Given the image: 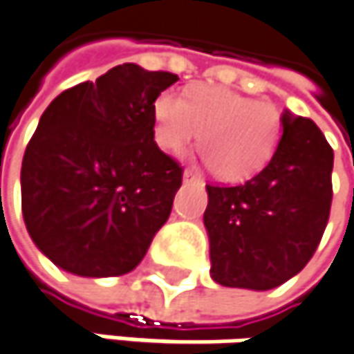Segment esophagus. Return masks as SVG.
I'll list each match as a JSON object with an SVG mask.
<instances>
[{
    "instance_id": "1",
    "label": "esophagus",
    "mask_w": 354,
    "mask_h": 354,
    "mask_svg": "<svg viewBox=\"0 0 354 354\" xmlns=\"http://www.w3.org/2000/svg\"><path fill=\"white\" fill-rule=\"evenodd\" d=\"M182 180H184V182L188 184V182H196L198 176L194 174V172H192V170H184V174H182Z\"/></svg>"
}]
</instances>
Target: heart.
Segmentation results:
<instances>
[{
  "mask_svg": "<svg viewBox=\"0 0 354 354\" xmlns=\"http://www.w3.org/2000/svg\"><path fill=\"white\" fill-rule=\"evenodd\" d=\"M152 112L158 142L166 150L182 152L202 136L206 164L226 182L260 172L274 156L284 128L274 104L220 86H196L186 97L166 90Z\"/></svg>",
  "mask_w": 354,
  "mask_h": 354,
  "instance_id": "obj_1",
  "label": "heart"
}]
</instances>
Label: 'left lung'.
I'll return each instance as SVG.
<instances>
[{"label": "left lung", "mask_w": 354, "mask_h": 354, "mask_svg": "<svg viewBox=\"0 0 354 354\" xmlns=\"http://www.w3.org/2000/svg\"><path fill=\"white\" fill-rule=\"evenodd\" d=\"M274 156L239 186H206L210 277L230 288L270 290L313 259L333 200V148L319 126L282 114Z\"/></svg>", "instance_id": "1"}]
</instances>
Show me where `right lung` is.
Masks as SVG:
<instances>
[{
  "label": "right lung",
  "mask_w": 354,
  "mask_h": 354,
  "mask_svg": "<svg viewBox=\"0 0 354 354\" xmlns=\"http://www.w3.org/2000/svg\"><path fill=\"white\" fill-rule=\"evenodd\" d=\"M170 72L122 64L62 92L21 162V210L55 266L104 279L134 270L170 216L182 168L154 142V102Z\"/></svg>",
  "instance_id": "add662e5"
}]
</instances>
